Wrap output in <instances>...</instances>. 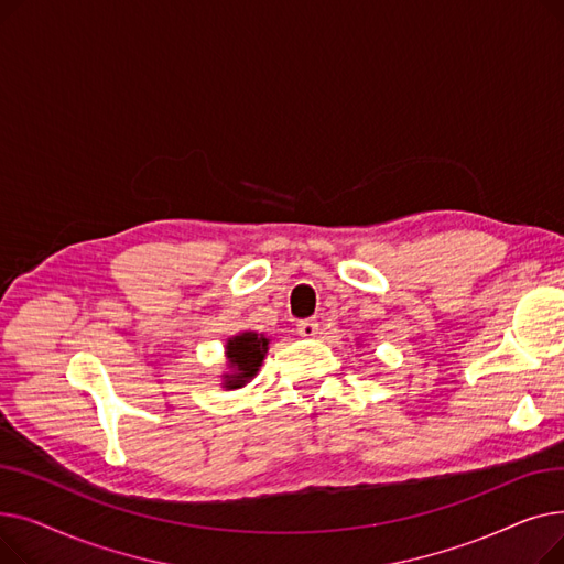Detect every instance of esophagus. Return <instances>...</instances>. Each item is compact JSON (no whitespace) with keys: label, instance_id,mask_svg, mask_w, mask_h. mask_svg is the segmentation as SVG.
I'll return each instance as SVG.
<instances>
[{"label":"esophagus","instance_id":"34e87169","mask_svg":"<svg viewBox=\"0 0 564 564\" xmlns=\"http://www.w3.org/2000/svg\"><path fill=\"white\" fill-rule=\"evenodd\" d=\"M317 332H319L317 319H302V322L297 324V334H300L302 338H315Z\"/></svg>","mask_w":564,"mask_h":564}]
</instances>
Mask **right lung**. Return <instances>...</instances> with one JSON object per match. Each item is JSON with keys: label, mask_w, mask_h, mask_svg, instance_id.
<instances>
[{"label": "right lung", "mask_w": 564, "mask_h": 564, "mask_svg": "<svg viewBox=\"0 0 564 564\" xmlns=\"http://www.w3.org/2000/svg\"><path fill=\"white\" fill-rule=\"evenodd\" d=\"M270 349V338L258 332H240L226 340V372L221 375V389H242L258 375L264 354Z\"/></svg>", "instance_id": "add662e5"}]
</instances>
